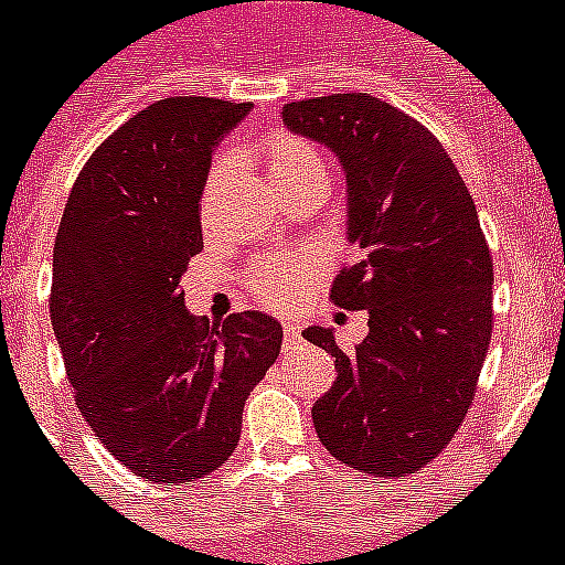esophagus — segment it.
I'll return each mask as SVG.
<instances>
[{"label":"esophagus","instance_id":"obj_1","mask_svg":"<svg viewBox=\"0 0 565 565\" xmlns=\"http://www.w3.org/2000/svg\"><path fill=\"white\" fill-rule=\"evenodd\" d=\"M301 341H303L301 330H298L296 323H284V343H281L284 352H292Z\"/></svg>","mask_w":565,"mask_h":565}]
</instances>
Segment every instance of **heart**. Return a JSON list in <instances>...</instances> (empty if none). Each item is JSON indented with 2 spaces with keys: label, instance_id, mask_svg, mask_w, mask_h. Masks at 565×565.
<instances>
[{
  "label": "heart",
  "instance_id": "b5f03b06",
  "mask_svg": "<svg viewBox=\"0 0 565 565\" xmlns=\"http://www.w3.org/2000/svg\"><path fill=\"white\" fill-rule=\"evenodd\" d=\"M264 161H267V179L273 190L292 188L298 181L323 179L321 159L307 141L296 136H273L264 145ZM323 267L318 249H303L287 258H269L249 273V289L273 307H289L303 292V287L316 278Z\"/></svg>",
  "mask_w": 565,
  "mask_h": 565
}]
</instances>
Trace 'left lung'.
<instances>
[{
    "mask_svg": "<svg viewBox=\"0 0 565 565\" xmlns=\"http://www.w3.org/2000/svg\"><path fill=\"white\" fill-rule=\"evenodd\" d=\"M281 119L341 164L347 242L361 255L332 301L370 316L352 352L330 327L303 330L338 366L312 424L352 469L409 475L455 438L487 361L492 258L478 210L444 145L370 93L289 102Z\"/></svg>",
    "mask_w": 565,
    "mask_h": 565,
    "instance_id": "8db88e82",
    "label": "left lung"
}]
</instances>
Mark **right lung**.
<instances>
[{
    "label": "right lung",
    "mask_w": 565,
    "mask_h": 565,
    "mask_svg": "<svg viewBox=\"0 0 565 565\" xmlns=\"http://www.w3.org/2000/svg\"><path fill=\"white\" fill-rule=\"evenodd\" d=\"M253 105L153 102L90 156L53 247L51 321L76 406L139 478L215 472L242 438L244 401L281 352L258 310L201 323L179 289L201 253V193Z\"/></svg>",
    "instance_id": "right-lung-1"
}]
</instances>
